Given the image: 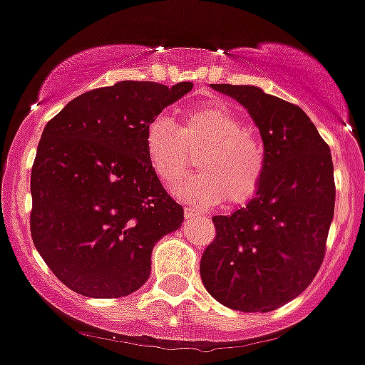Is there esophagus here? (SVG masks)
I'll use <instances>...</instances> for the list:
<instances>
[{
	"label": "esophagus",
	"instance_id": "esophagus-1",
	"mask_svg": "<svg viewBox=\"0 0 365 365\" xmlns=\"http://www.w3.org/2000/svg\"><path fill=\"white\" fill-rule=\"evenodd\" d=\"M184 216H186L187 220H190V218H198V216H200V212L195 211V209H191V207H186V209H184Z\"/></svg>",
	"mask_w": 365,
	"mask_h": 365
}]
</instances>
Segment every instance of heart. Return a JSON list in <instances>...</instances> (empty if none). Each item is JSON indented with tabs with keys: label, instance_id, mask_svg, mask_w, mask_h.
I'll list each match as a JSON object with an SVG mask.
<instances>
[{
	"label": "heart",
	"instance_id": "obj_1",
	"mask_svg": "<svg viewBox=\"0 0 365 365\" xmlns=\"http://www.w3.org/2000/svg\"><path fill=\"white\" fill-rule=\"evenodd\" d=\"M198 150L200 170L175 186L178 197L205 207L223 198L243 204L254 197L264 178L266 149L232 111L200 104L184 111L182 128L167 115H158L147 125V158L167 186L186 174Z\"/></svg>",
	"mask_w": 365,
	"mask_h": 365
}]
</instances>
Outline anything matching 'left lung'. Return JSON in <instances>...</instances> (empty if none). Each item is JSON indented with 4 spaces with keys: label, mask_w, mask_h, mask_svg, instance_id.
<instances>
[{
    "label": "left lung",
    "mask_w": 365,
    "mask_h": 365,
    "mask_svg": "<svg viewBox=\"0 0 365 365\" xmlns=\"http://www.w3.org/2000/svg\"><path fill=\"white\" fill-rule=\"evenodd\" d=\"M243 104L259 128L266 170L255 197L212 216L202 284L229 309L269 312L302 294L319 272L334 218L330 147L305 111L252 85H211Z\"/></svg>",
    "instance_id": "obj_1"
}]
</instances>
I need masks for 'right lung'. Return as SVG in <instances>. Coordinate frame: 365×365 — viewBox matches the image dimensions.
Masks as SVG:
<instances>
[{
	"instance_id": "add662e5",
	"label": "right lung",
	"mask_w": 365,
	"mask_h": 365,
	"mask_svg": "<svg viewBox=\"0 0 365 365\" xmlns=\"http://www.w3.org/2000/svg\"><path fill=\"white\" fill-rule=\"evenodd\" d=\"M191 88L118 81L81 93L46 124L31 168V240L74 293H135L154 245L181 227L184 209L147 158L145 129Z\"/></svg>"
}]
</instances>
